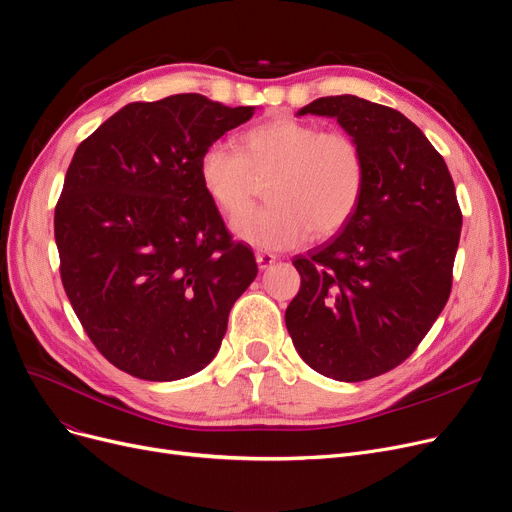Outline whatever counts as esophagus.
<instances>
[{
    "label": "esophagus",
    "mask_w": 512,
    "mask_h": 512,
    "mask_svg": "<svg viewBox=\"0 0 512 512\" xmlns=\"http://www.w3.org/2000/svg\"><path fill=\"white\" fill-rule=\"evenodd\" d=\"M255 259H257V265H259V270H267V267H270L274 261H276V255H272V253H257L255 255Z\"/></svg>",
    "instance_id": "esophagus-1"
}]
</instances>
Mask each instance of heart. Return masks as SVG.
Masks as SVG:
<instances>
[{
  "mask_svg": "<svg viewBox=\"0 0 512 512\" xmlns=\"http://www.w3.org/2000/svg\"><path fill=\"white\" fill-rule=\"evenodd\" d=\"M270 179L271 205L249 216L256 180ZM199 180L240 240L259 249H290L309 238H330L355 215L365 188V155L346 130L288 116L251 126L238 151L211 145L199 159Z\"/></svg>",
  "mask_w": 512,
  "mask_h": 512,
  "instance_id": "b5f03b06",
  "label": "heart"
}]
</instances>
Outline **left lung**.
<instances>
[{
	"label": "left lung",
	"mask_w": 512,
	"mask_h": 512,
	"mask_svg": "<svg viewBox=\"0 0 512 512\" xmlns=\"http://www.w3.org/2000/svg\"><path fill=\"white\" fill-rule=\"evenodd\" d=\"M365 155L361 203L340 234L297 255L301 288L286 328L303 361L363 382L413 355L452 288L463 213L444 157L400 112L355 95L319 97Z\"/></svg>",
	"instance_id": "8db88e82"
}]
</instances>
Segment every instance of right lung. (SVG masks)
I'll return each mask as SVG.
<instances>
[{
  "instance_id": "1",
  "label": "right lung",
  "mask_w": 512,
  "mask_h": 512,
  "mask_svg": "<svg viewBox=\"0 0 512 512\" xmlns=\"http://www.w3.org/2000/svg\"><path fill=\"white\" fill-rule=\"evenodd\" d=\"M251 116L199 93L134 101L70 161L53 215L60 278L97 351L134 378L201 371L257 276L199 180L203 151Z\"/></svg>"
}]
</instances>
